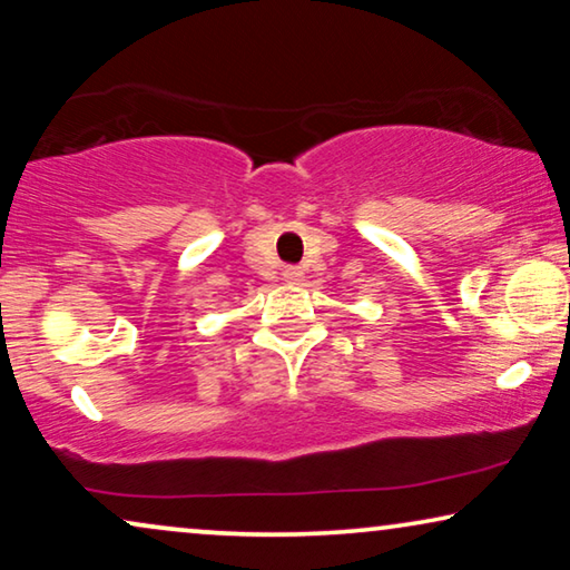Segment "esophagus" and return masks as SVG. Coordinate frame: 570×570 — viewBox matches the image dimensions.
I'll return each instance as SVG.
<instances>
[{
	"instance_id": "esophagus-1",
	"label": "esophagus",
	"mask_w": 570,
	"mask_h": 570,
	"mask_svg": "<svg viewBox=\"0 0 570 570\" xmlns=\"http://www.w3.org/2000/svg\"><path fill=\"white\" fill-rule=\"evenodd\" d=\"M283 275H285V279H298L301 277V269L298 267H287Z\"/></svg>"
}]
</instances>
